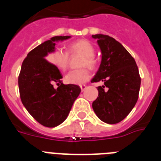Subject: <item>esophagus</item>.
Wrapping results in <instances>:
<instances>
[{"instance_id": "34e87169", "label": "esophagus", "mask_w": 161, "mask_h": 161, "mask_svg": "<svg viewBox=\"0 0 161 161\" xmlns=\"http://www.w3.org/2000/svg\"><path fill=\"white\" fill-rule=\"evenodd\" d=\"M80 89H81V91L83 92V91H85V89H86L87 86H86L85 85H80Z\"/></svg>"}]
</instances>
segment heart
<instances>
[{
    "label": "heart",
    "instance_id": "b5f03b06",
    "mask_svg": "<svg viewBox=\"0 0 161 161\" xmlns=\"http://www.w3.org/2000/svg\"><path fill=\"white\" fill-rule=\"evenodd\" d=\"M68 51L71 53H77L83 55L81 60V66L87 65L89 68H94L97 64V60L94 58L95 49L91 42L87 40H78L72 42L68 47ZM50 61L57 67L59 69L65 71L68 66L69 55L68 53L61 48H57L49 56ZM90 78V72L87 68H81L79 69L72 70L65 76L66 81L73 85H80L85 83Z\"/></svg>",
    "mask_w": 161,
    "mask_h": 161
}]
</instances>
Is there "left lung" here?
Here are the masks:
<instances>
[{
	"mask_svg": "<svg viewBox=\"0 0 161 161\" xmlns=\"http://www.w3.org/2000/svg\"><path fill=\"white\" fill-rule=\"evenodd\" d=\"M97 39L102 62L91 82H103L98 86V97L93 109L99 119L115 124L125 119L136 106L141 78L136 60L126 48L109 35H92Z\"/></svg>",
	"mask_w": 161,
	"mask_h": 161,
	"instance_id": "obj_1",
	"label": "left lung"
}]
</instances>
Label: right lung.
<instances>
[{"label":"right lung","mask_w":161,"mask_h":161,"mask_svg":"<svg viewBox=\"0 0 161 161\" xmlns=\"http://www.w3.org/2000/svg\"><path fill=\"white\" fill-rule=\"evenodd\" d=\"M71 36H55L28 53L18 76L20 97L37 122L47 127L59 126L67 119L80 93L76 85H64L57 67L45 58L55 51V42ZM58 85L55 89L53 85Z\"/></svg>","instance_id":"right-lung-1"}]
</instances>
